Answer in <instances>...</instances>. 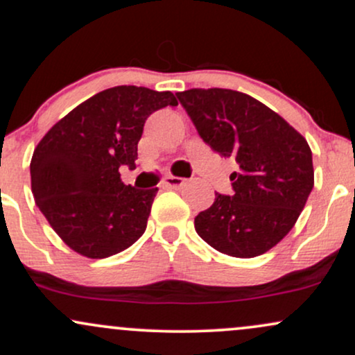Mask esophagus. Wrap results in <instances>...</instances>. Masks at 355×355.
Segmentation results:
<instances>
[{"label": "esophagus", "mask_w": 355, "mask_h": 355, "mask_svg": "<svg viewBox=\"0 0 355 355\" xmlns=\"http://www.w3.org/2000/svg\"><path fill=\"white\" fill-rule=\"evenodd\" d=\"M162 184H164L166 188L178 189V188H181V186L186 184V179L184 178H176V176H167L164 181H162Z\"/></svg>", "instance_id": "34e87169"}]
</instances>
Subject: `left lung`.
<instances>
[{
	"label": "left lung",
	"mask_w": 355,
	"mask_h": 355,
	"mask_svg": "<svg viewBox=\"0 0 355 355\" xmlns=\"http://www.w3.org/2000/svg\"><path fill=\"white\" fill-rule=\"evenodd\" d=\"M178 98L214 153L233 157L231 196L216 193L194 228L218 252L253 258L286 236L313 188L305 137L257 98L230 89H191Z\"/></svg>",
	"instance_id": "obj_1"
}]
</instances>
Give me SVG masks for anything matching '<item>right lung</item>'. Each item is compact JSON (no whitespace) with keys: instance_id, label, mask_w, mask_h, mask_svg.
<instances>
[{"instance_id":"obj_1","label":"right lung","mask_w":355,"mask_h":355,"mask_svg":"<svg viewBox=\"0 0 355 355\" xmlns=\"http://www.w3.org/2000/svg\"><path fill=\"white\" fill-rule=\"evenodd\" d=\"M178 105L173 92L119 85L58 121L31 157V191L43 216L73 252L107 258L144 234L157 188L125 186L150 114Z\"/></svg>"}]
</instances>
